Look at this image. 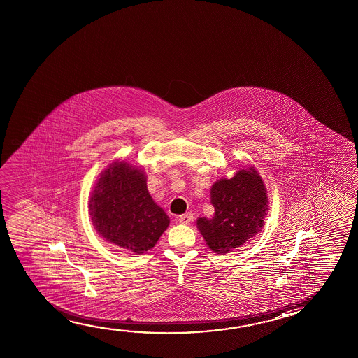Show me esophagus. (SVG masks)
<instances>
[{
	"mask_svg": "<svg viewBox=\"0 0 358 358\" xmlns=\"http://www.w3.org/2000/svg\"><path fill=\"white\" fill-rule=\"evenodd\" d=\"M193 215L191 213H186V214H182L178 217V222L181 224H189L192 223Z\"/></svg>",
	"mask_w": 358,
	"mask_h": 358,
	"instance_id": "esophagus-1",
	"label": "esophagus"
}]
</instances>
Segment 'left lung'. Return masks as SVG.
Instances as JSON below:
<instances>
[{
	"label": "left lung",
	"instance_id": "left-lung-1",
	"mask_svg": "<svg viewBox=\"0 0 358 358\" xmlns=\"http://www.w3.org/2000/svg\"><path fill=\"white\" fill-rule=\"evenodd\" d=\"M212 218H199L197 228L215 254H228L261 231L268 210L264 181L254 167L222 178L210 189Z\"/></svg>",
	"mask_w": 358,
	"mask_h": 358
}]
</instances>
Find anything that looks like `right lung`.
<instances>
[{"mask_svg": "<svg viewBox=\"0 0 358 358\" xmlns=\"http://www.w3.org/2000/svg\"><path fill=\"white\" fill-rule=\"evenodd\" d=\"M88 208L102 238L135 254L152 249L170 224L149 194L144 172L124 161L101 173Z\"/></svg>", "mask_w": 358, "mask_h": 358, "instance_id": "obj_1", "label": "right lung"}]
</instances>
